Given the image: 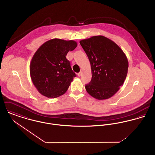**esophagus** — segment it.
Here are the masks:
<instances>
[{
	"label": "esophagus",
	"mask_w": 155,
	"mask_h": 155,
	"mask_svg": "<svg viewBox=\"0 0 155 155\" xmlns=\"http://www.w3.org/2000/svg\"><path fill=\"white\" fill-rule=\"evenodd\" d=\"M81 75H82V71H81V72L78 73V76L79 77H80Z\"/></svg>",
	"instance_id": "34e87169"
}]
</instances>
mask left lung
Here are the masks:
<instances>
[{
	"instance_id": "left-lung-1",
	"label": "left lung",
	"mask_w": 155,
	"mask_h": 155,
	"mask_svg": "<svg viewBox=\"0 0 155 155\" xmlns=\"http://www.w3.org/2000/svg\"><path fill=\"white\" fill-rule=\"evenodd\" d=\"M91 64L92 79L85 89L90 95L106 100L114 95L126 79L128 61L120 48L103 36L81 41Z\"/></svg>"
}]
</instances>
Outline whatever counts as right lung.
<instances>
[{
  "label": "right lung",
  "instance_id": "1",
  "mask_svg": "<svg viewBox=\"0 0 155 155\" xmlns=\"http://www.w3.org/2000/svg\"><path fill=\"white\" fill-rule=\"evenodd\" d=\"M77 45L72 40L52 39L36 51L31 60L30 73L33 85L42 95L55 98L66 93L76 76L67 54Z\"/></svg>",
  "mask_w": 155,
  "mask_h": 155
}]
</instances>
